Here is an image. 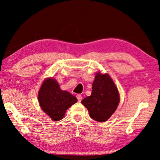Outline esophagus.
Here are the masks:
<instances>
[{"instance_id": "34e87169", "label": "esophagus", "mask_w": 160, "mask_h": 160, "mask_svg": "<svg viewBox=\"0 0 160 160\" xmlns=\"http://www.w3.org/2000/svg\"><path fill=\"white\" fill-rule=\"evenodd\" d=\"M77 99H78V102H81V100H82V96H81V94H77Z\"/></svg>"}]
</instances>
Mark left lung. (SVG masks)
I'll return each instance as SVG.
<instances>
[{
    "instance_id": "obj_1",
    "label": "left lung",
    "mask_w": 160,
    "mask_h": 160,
    "mask_svg": "<svg viewBox=\"0 0 160 160\" xmlns=\"http://www.w3.org/2000/svg\"><path fill=\"white\" fill-rule=\"evenodd\" d=\"M120 102L118 89L109 75L97 72L91 95L82 100L90 117L98 122L107 121L117 109Z\"/></svg>"
}]
</instances>
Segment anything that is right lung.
I'll return each mask as SVG.
<instances>
[{"instance_id":"obj_1","label":"right lung","mask_w":160,"mask_h":160,"mask_svg":"<svg viewBox=\"0 0 160 160\" xmlns=\"http://www.w3.org/2000/svg\"><path fill=\"white\" fill-rule=\"evenodd\" d=\"M38 99L42 109L56 121L63 118L66 110L78 101L68 92L61 90L57 81L53 78H47L43 82Z\"/></svg>"}]
</instances>
